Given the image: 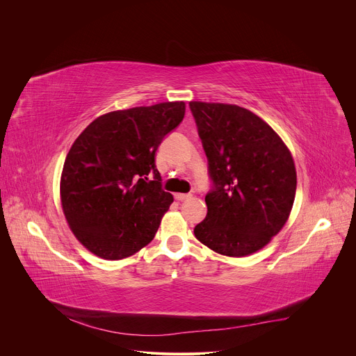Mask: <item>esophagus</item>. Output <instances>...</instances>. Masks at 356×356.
Returning a JSON list of instances; mask_svg holds the SVG:
<instances>
[{"mask_svg":"<svg viewBox=\"0 0 356 356\" xmlns=\"http://www.w3.org/2000/svg\"><path fill=\"white\" fill-rule=\"evenodd\" d=\"M190 197H191V194H183V193H176V194H175V198L179 200V201L187 200V198H190Z\"/></svg>","mask_w":356,"mask_h":356,"instance_id":"1","label":"esophagus"}]
</instances>
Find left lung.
<instances>
[{"mask_svg": "<svg viewBox=\"0 0 356 356\" xmlns=\"http://www.w3.org/2000/svg\"><path fill=\"white\" fill-rule=\"evenodd\" d=\"M214 190L195 238L217 253L248 257L287 222L297 187L293 156L261 117L235 104L190 101Z\"/></svg>", "mask_w": 356, "mask_h": 356, "instance_id": "8db88e82", "label": "left lung"}]
</instances>
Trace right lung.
<instances>
[{
	"label": "right lung",
	"mask_w": 356,
	"mask_h": 356,
	"mask_svg": "<svg viewBox=\"0 0 356 356\" xmlns=\"http://www.w3.org/2000/svg\"><path fill=\"white\" fill-rule=\"evenodd\" d=\"M184 113V101L111 111L72 145L60 176L62 209L77 241L95 257L124 259L154 239L173 202L161 187L155 154Z\"/></svg>",
	"instance_id": "add662e5"
}]
</instances>
